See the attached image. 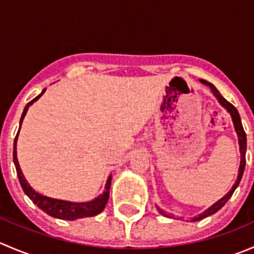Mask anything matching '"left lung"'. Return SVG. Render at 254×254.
Here are the masks:
<instances>
[{"mask_svg":"<svg viewBox=\"0 0 254 254\" xmlns=\"http://www.w3.org/2000/svg\"><path fill=\"white\" fill-rule=\"evenodd\" d=\"M200 81L203 82L204 84H206V86L210 87V89H211L212 93L215 94V97H216V98L219 99L220 103H221L222 106H224L225 108L227 109V112H229L230 114H231L232 122H234L235 129H236V132H237V135H238V143H240V151H241V165H240V170H238L237 181H236V183L234 184V187H232L231 190H230L229 193H227L226 195L224 196V198L220 199V200L217 201V203H215L211 207H209V209L205 210V211H204L203 214L198 215V216H196V217H193V219H191V221H199V220L204 219V217H207V216H210V215L215 214V212L219 211V210L221 209V207L227 203V200H229V199L231 198V195H232V194H234L235 189H236L238 184H240L241 178H242V175H243V171H245V166H246V148H247V137H246V132H245V130H243L242 122H241V118H240V114H238L237 109L235 108V107L232 106V104L230 103V102H227L226 99H225L224 97L221 96V94H220V92L217 91L216 87H215L214 84H211V83H210V82L205 81V79H200ZM158 211H160V214H162L163 216H168V215L166 214V212L163 211V210L158 209Z\"/></svg>","mask_w":254,"mask_h":254,"instance_id":"obj_1","label":"left lung"}]
</instances>
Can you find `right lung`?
Masks as SVG:
<instances>
[{"instance_id": "right-lung-1", "label": "right lung", "mask_w": 254, "mask_h": 254, "mask_svg": "<svg viewBox=\"0 0 254 254\" xmlns=\"http://www.w3.org/2000/svg\"><path fill=\"white\" fill-rule=\"evenodd\" d=\"M44 92L45 89H43V92L39 94V96L35 97L33 101H30L29 103L25 106L22 117H20L19 124H22L23 119H24L25 114H27V111L28 108H29V106H32V104L39 98V97H42V94L44 93ZM17 137H18V132L13 142V162H14V166H16L18 179H19V183L20 186H22V189L24 190V193L29 196L30 200L39 207V209H42L43 211L47 212V214L50 215V216L56 217V219H61V220L82 219V217L94 216V215L103 211V209L106 207L109 199V189H111L112 177H109L108 181H107L106 190H104V193L101 194L98 198H96L92 201H87V203H71V201L58 200V199L48 198V196H44L42 195V194L37 193V191L29 186V183L25 181L24 176H23L22 171H20L19 163H18V160H17Z\"/></svg>"}]
</instances>
